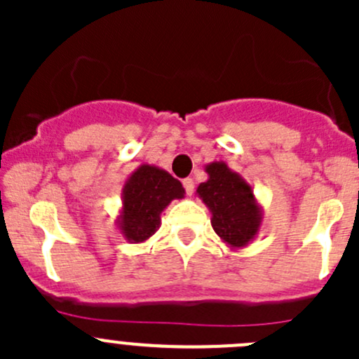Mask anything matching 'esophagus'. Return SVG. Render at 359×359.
Here are the masks:
<instances>
[{
    "label": "esophagus",
    "instance_id": "esophagus-1",
    "mask_svg": "<svg viewBox=\"0 0 359 359\" xmlns=\"http://www.w3.org/2000/svg\"><path fill=\"white\" fill-rule=\"evenodd\" d=\"M182 184H184V189H186L187 196H191V194L194 193V180L193 179H184Z\"/></svg>",
    "mask_w": 359,
    "mask_h": 359
}]
</instances>
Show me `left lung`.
<instances>
[{
	"mask_svg": "<svg viewBox=\"0 0 359 359\" xmlns=\"http://www.w3.org/2000/svg\"><path fill=\"white\" fill-rule=\"evenodd\" d=\"M208 179L198 186V198L212 213V227L231 250L248 247L262 227V206L252 186L224 161L205 166Z\"/></svg>",
	"mask_w": 359,
	"mask_h": 359,
	"instance_id": "1",
	"label": "left lung"
}]
</instances>
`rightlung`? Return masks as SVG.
I'll use <instances>...</instances> for the list:
<instances>
[{"label":"right lung","instance_id":"obj_1","mask_svg":"<svg viewBox=\"0 0 359 359\" xmlns=\"http://www.w3.org/2000/svg\"><path fill=\"white\" fill-rule=\"evenodd\" d=\"M184 194L182 184L166 170L142 163L121 189V210L116 217L119 234L128 243L147 241L161 226L163 210Z\"/></svg>","mask_w":359,"mask_h":359}]
</instances>
